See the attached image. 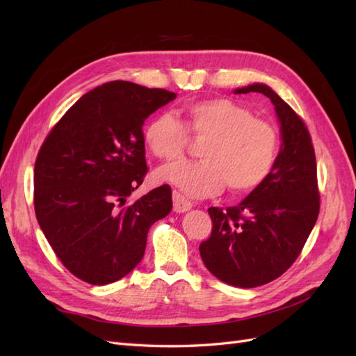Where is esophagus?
<instances>
[{
  "label": "esophagus",
  "mask_w": 356,
  "mask_h": 356,
  "mask_svg": "<svg viewBox=\"0 0 356 356\" xmlns=\"http://www.w3.org/2000/svg\"><path fill=\"white\" fill-rule=\"evenodd\" d=\"M172 203H175V206H172V209H175V212H186L193 208V203L188 200V198H185L184 195H181L179 191H172Z\"/></svg>",
  "instance_id": "34e87169"
}]
</instances>
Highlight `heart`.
<instances>
[{
	"instance_id": "1",
	"label": "heart",
	"mask_w": 356,
	"mask_h": 356,
	"mask_svg": "<svg viewBox=\"0 0 356 356\" xmlns=\"http://www.w3.org/2000/svg\"><path fill=\"white\" fill-rule=\"evenodd\" d=\"M191 136L200 147L195 163H175L158 171V179L191 197H206L227 186L234 195L258 189L275 170L280 138L271 122L229 98H211L184 107V122L161 113L145 126L144 139L156 158L184 159Z\"/></svg>"
}]
</instances>
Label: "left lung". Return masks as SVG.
<instances>
[{
    "label": "left lung",
    "instance_id": "obj_1",
    "mask_svg": "<svg viewBox=\"0 0 356 356\" xmlns=\"http://www.w3.org/2000/svg\"><path fill=\"white\" fill-rule=\"evenodd\" d=\"M259 92L275 104L282 148L275 170L238 206L209 208L211 236L200 256L213 276L241 288L266 285L299 258L320 212L317 162L307 124L275 90L250 85L235 94Z\"/></svg>",
    "mask_w": 356,
    "mask_h": 356
}]
</instances>
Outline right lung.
Returning <instances> with one entry per match:
<instances>
[{
	"mask_svg": "<svg viewBox=\"0 0 356 356\" xmlns=\"http://www.w3.org/2000/svg\"><path fill=\"white\" fill-rule=\"evenodd\" d=\"M170 90L111 81L72 104L35 163V212L57 258L92 285L115 282L143 259L148 229L172 209L171 188L131 191L148 172L143 124Z\"/></svg>",
	"mask_w": 356,
	"mask_h": 356,
	"instance_id": "1",
	"label": "right lung"
}]
</instances>
